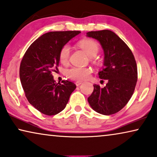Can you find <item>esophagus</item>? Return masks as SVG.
Returning <instances> with one entry per match:
<instances>
[{"label": "esophagus", "instance_id": "esophagus-1", "mask_svg": "<svg viewBox=\"0 0 157 157\" xmlns=\"http://www.w3.org/2000/svg\"><path fill=\"white\" fill-rule=\"evenodd\" d=\"M82 83V82H81V81H77L76 82H75V85H76V86H79L81 85V84Z\"/></svg>", "mask_w": 157, "mask_h": 157}]
</instances>
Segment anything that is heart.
Masks as SVG:
<instances>
[{"label": "heart", "instance_id": "obj_1", "mask_svg": "<svg viewBox=\"0 0 157 157\" xmlns=\"http://www.w3.org/2000/svg\"><path fill=\"white\" fill-rule=\"evenodd\" d=\"M79 46L85 50L90 57H95L99 52L98 44L92 40H82L79 42ZM70 48L68 45H65L61 48L59 52V59L63 65L67 63L70 56ZM91 74V69L89 67H72L66 70V75L74 80H84L89 78Z\"/></svg>", "mask_w": 157, "mask_h": 157}]
</instances>
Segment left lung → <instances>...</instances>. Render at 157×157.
I'll return each instance as SVG.
<instances>
[{"mask_svg": "<svg viewBox=\"0 0 157 157\" xmlns=\"http://www.w3.org/2000/svg\"><path fill=\"white\" fill-rule=\"evenodd\" d=\"M87 37L96 39L102 48L103 69L99 78L107 79L104 87L94 85L87 98L90 107L104 115L120 111L131 99L137 81V67L134 55L117 35L109 30L87 33Z\"/></svg>", "mask_w": 157, "mask_h": 157, "instance_id": "obj_1", "label": "left lung"}]
</instances>
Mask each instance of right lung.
Segmentation results:
<instances>
[{
    "label": "right lung",
    "instance_id": "add662e5",
    "mask_svg": "<svg viewBox=\"0 0 157 157\" xmlns=\"http://www.w3.org/2000/svg\"><path fill=\"white\" fill-rule=\"evenodd\" d=\"M80 31L49 32L33 43L22 59L20 79L26 98L35 109L55 115L65 109L76 85L68 80L56 83L52 75L59 66L61 48Z\"/></svg>",
    "mask_w": 157,
    "mask_h": 157
}]
</instances>
